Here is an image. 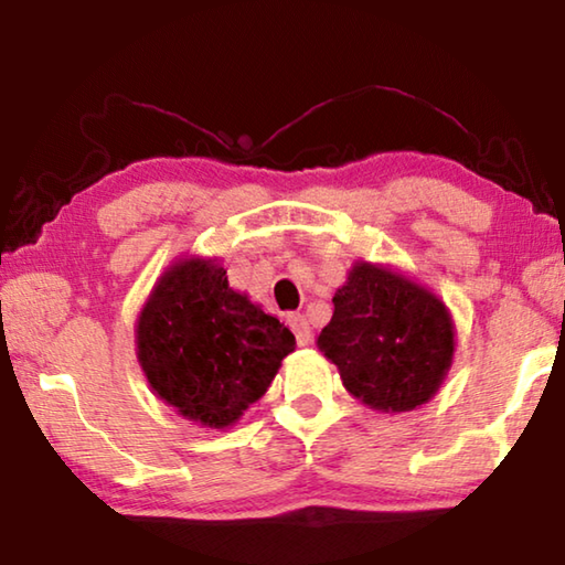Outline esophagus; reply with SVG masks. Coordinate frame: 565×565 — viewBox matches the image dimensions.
Returning <instances> with one entry per match:
<instances>
[{
    "mask_svg": "<svg viewBox=\"0 0 565 565\" xmlns=\"http://www.w3.org/2000/svg\"><path fill=\"white\" fill-rule=\"evenodd\" d=\"M286 323H289V329L294 331L299 347H309V343L313 341V333H311V327H309V321H306L303 313H289V317H286Z\"/></svg>",
    "mask_w": 565,
    "mask_h": 565,
    "instance_id": "34e87169",
    "label": "esophagus"
}]
</instances>
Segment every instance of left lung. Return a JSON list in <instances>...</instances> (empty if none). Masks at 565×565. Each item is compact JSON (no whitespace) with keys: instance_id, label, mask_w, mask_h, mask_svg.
I'll list each match as a JSON object with an SVG mask.
<instances>
[{"instance_id":"left-lung-1","label":"left lung","mask_w":565,"mask_h":565,"mask_svg":"<svg viewBox=\"0 0 565 565\" xmlns=\"http://www.w3.org/2000/svg\"><path fill=\"white\" fill-rule=\"evenodd\" d=\"M317 343L363 404L414 411L436 394L451 366L454 327L434 294L356 264L333 296V317Z\"/></svg>"}]
</instances>
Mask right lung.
Returning <instances> with one entry per match:
<instances>
[{"label":"right lung","instance_id":"right-lung-1","mask_svg":"<svg viewBox=\"0 0 565 565\" xmlns=\"http://www.w3.org/2000/svg\"><path fill=\"white\" fill-rule=\"evenodd\" d=\"M139 361L181 416L232 426L259 401L296 347L294 333L236 294L226 269L189 259L169 269L139 317Z\"/></svg>","mask_w":565,"mask_h":565}]
</instances>
